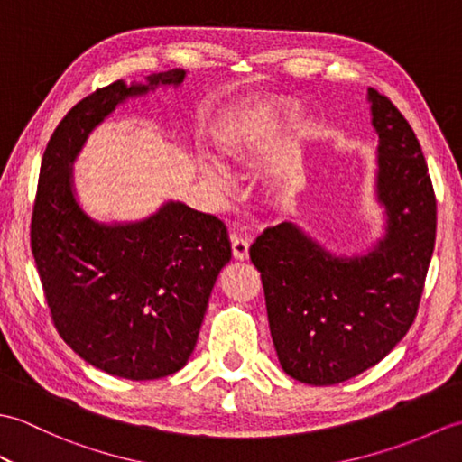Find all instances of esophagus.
I'll use <instances>...</instances> for the list:
<instances>
[{
	"mask_svg": "<svg viewBox=\"0 0 462 462\" xmlns=\"http://www.w3.org/2000/svg\"><path fill=\"white\" fill-rule=\"evenodd\" d=\"M250 250V242L242 236H232V254L236 260H246Z\"/></svg>",
	"mask_w": 462,
	"mask_h": 462,
	"instance_id": "obj_1",
	"label": "esophagus"
}]
</instances>
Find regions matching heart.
Instances as JSON below:
<instances>
[{
	"mask_svg": "<svg viewBox=\"0 0 462 462\" xmlns=\"http://www.w3.org/2000/svg\"><path fill=\"white\" fill-rule=\"evenodd\" d=\"M250 136L252 134L248 131H240L236 136H234V139L228 141V144H226V154H228L230 159L236 161V162L246 159V156L250 154V149H252ZM204 172L208 174L210 179L218 180V182L226 180V172H224V169H222L220 164H214V162L204 164Z\"/></svg>",
	"mask_w": 462,
	"mask_h": 462,
	"instance_id": "b5f03b06",
	"label": "heart"
}]
</instances>
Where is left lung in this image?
I'll return each instance as SVG.
<instances>
[{
  "instance_id": "left-lung-1",
  "label": "left lung",
  "mask_w": 462,
  "mask_h": 462,
  "mask_svg": "<svg viewBox=\"0 0 462 462\" xmlns=\"http://www.w3.org/2000/svg\"><path fill=\"white\" fill-rule=\"evenodd\" d=\"M369 99L387 236L367 256L341 260L283 222L250 246L280 365L308 385L356 377L403 339L435 248L437 199L420 144L385 95L369 89Z\"/></svg>"
}]
</instances>
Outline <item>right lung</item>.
Masks as SVG:
<instances>
[{
    "mask_svg": "<svg viewBox=\"0 0 462 462\" xmlns=\"http://www.w3.org/2000/svg\"><path fill=\"white\" fill-rule=\"evenodd\" d=\"M182 79L184 69H171L149 85L115 81L87 95L55 126L33 200L29 236L55 329L93 367L133 381L186 365L216 276L232 258L228 232L182 202L144 222L97 224L75 202L69 164L116 103Z\"/></svg>",
    "mask_w": 462,
    "mask_h": 462,
    "instance_id": "obj_1",
    "label": "right lung"
}]
</instances>
